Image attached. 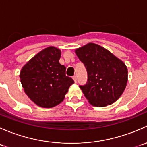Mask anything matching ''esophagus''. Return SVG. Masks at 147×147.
Here are the masks:
<instances>
[{
  "label": "esophagus",
  "instance_id": "1",
  "mask_svg": "<svg viewBox=\"0 0 147 147\" xmlns=\"http://www.w3.org/2000/svg\"><path fill=\"white\" fill-rule=\"evenodd\" d=\"M72 79L74 80L75 82H77V81H78V78H77L76 76H73V77H72Z\"/></svg>",
  "mask_w": 147,
  "mask_h": 147
}]
</instances>
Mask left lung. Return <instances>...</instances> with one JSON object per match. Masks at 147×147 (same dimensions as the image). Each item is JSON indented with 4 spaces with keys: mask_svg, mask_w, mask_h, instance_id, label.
Wrapping results in <instances>:
<instances>
[{
    "mask_svg": "<svg viewBox=\"0 0 147 147\" xmlns=\"http://www.w3.org/2000/svg\"><path fill=\"white\" fill-rule=\"evenodd\" d=\"M87 72V81L80 87L92 105L105 107L119 98L127 86L125 64L101 46L89 43L75 50Z\"/></svg>",
    "mask_w": 147,
    "mask_h": 147,
    "instance_id": "obj_1",
    "label": "left lung"
}]
</instances>
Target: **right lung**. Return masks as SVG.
Returning <instances> with one entry per match:
<instances>
[{
	"label": "right lung",
	"mask_w": 147,
	"mask_h": 147,
	"mask_svg": "<svg viewBox=\"0 0 147 147\" xmlns=\"http://www.w3.org/2000/svg\"><path fill=\"white\" fill-rule=\"evenodd\" d=\"M61 52L48 47L34 56L22 68L20 82L26 94L38 106L51 108L63 101L74 80L66 76L60 65Z\"/></svg>",
	"instance_id": "1"
}]
</instances>
